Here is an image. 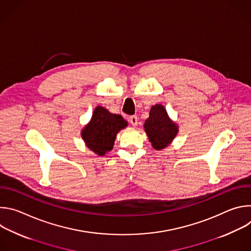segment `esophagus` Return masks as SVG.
Returning <instances> with one entry per match:
<instances>
[{"instance_id":"34e87169","label":"esophagus","mask_w":251,"mask_h":251,"mask_svg":"<svg viewBox=\"0 0 251 251\" xmlns=\"http://www.w3.org/2000/svg\"><path fill=\"white\" fill-rule=\"evenodd\" d=\"M129 121H130V123H131L133 126H137V124H138V118H137V116H135V115L130 116V117H129Z\"/></svg>"}]
</instances>
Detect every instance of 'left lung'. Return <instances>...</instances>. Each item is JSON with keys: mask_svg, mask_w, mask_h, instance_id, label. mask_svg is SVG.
<instances>
[{"mask_svg": "<svg viewBox=\"0 0 251 251\" xmlns=\"http://www.w3.org/2000/svg\"><path fill=\"white\" fill-rule=\"evenodd\" d=\"M144 128L156 150L168 146L177 133V126L170 120L164 106L159 104L151 108Z\"/></svg>", "mask_w": 251, "mask_h": 251, "instance_id": "1", "label": "left lung"}]
</instances>
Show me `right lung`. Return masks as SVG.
Instances as JSON below:
<instances>
[{
	"instance_id": "right-lung-1",
	"label": "right lung",
	"mask_w": 251,
	"mask_h": 251,
	"mask_svg": "<svg viewBox=\"0 0 251 251\" xmlns=\"http://www.w3.org/2000/svg\"><path fill=\"white\" fill-rule=\"evenodd\" d=\"M126 126L127 122L121 115L112 114L98 106L82 131V138L90 150L103 156L112 150L117 133Z\"/></svg>"
}]
</instances>
